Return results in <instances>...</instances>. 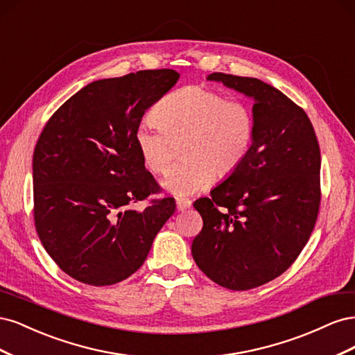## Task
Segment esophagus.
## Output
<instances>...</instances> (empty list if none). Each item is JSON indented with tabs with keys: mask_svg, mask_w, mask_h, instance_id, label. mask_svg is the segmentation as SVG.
<instances>
[{
	"mask_svg": "<svg viewBox=\"0 0 355 355\" xmlns=\"http://www.w3.org/2000/svg\"><path fill=\"white\" fill-rule=\"evenodd\" d=\"M176 206H178L179 211H185L187 209H189L192 206V201L188 198H178Z\"/></svg>",
	"mask_w": 355,
	"mask_h": 355,
	"instance_id": "obj_1",
	"label": "esophagus"
}]
</instances>
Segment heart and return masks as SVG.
<instances>
[{"label":"heart","instance_id":"heart-1","mask_svg":"<svg viewBox=\"0 0 355 355\" xmlns=\"http://www.w3.org/2000/svg\"><path fill=\"white\" fill-rule=\"evenodd\" d=\"M159 128L142 123L133 144L142 166L164 173L173 145L184 158L171 167L161 185L184 197L207 188L214 178L225 179L249 155L254 139V115L249 105L228 101L206 85H185L161 99L153 111Z\"/></svg>","mask_w":355,"mask_h":355}]
</instances>
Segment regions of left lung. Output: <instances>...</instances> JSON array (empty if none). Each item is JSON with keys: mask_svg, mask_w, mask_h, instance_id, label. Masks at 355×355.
Masks as SVG:
<instances>
[{"mask_svg": "<svg viewBox=\"0 0 355 355\" xmlns=\"http://www.w3.org/2000/svg\"><path fill=\"white\" fill-rule=\"evenodd\" d=\"M209 81L252 98L254 139L244 163L194 202L202 230L192 257L211 282L249 290L282 275L302 252L320 207V146L302 108L257 78Z\"/></svg>", "mask_w": 355, "mask_h": 355, "instance_id": "1", "label": "left lung"}]
</instances>
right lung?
I'll list each match as a JSON object with an SVG mask.
<instances>
[{"label":"right lung","mask_w":355,"mask_h":355,"mask_svg":"<svg viewBox=\"0 0 355 355\" xmlns=\"http://www.w3.org/2000/svg\"><path fill=\"white\" fill-rule=\"evenodd\" d=\"M178 80L173 69H148L93 81L41 132L32 158L35 228L51 259L75 280H125L175 213L170 197L142 211L125 206L159 189L141 163L133 133Z\"/></svg>","instance_id":"obj_1"}]
</instances>
